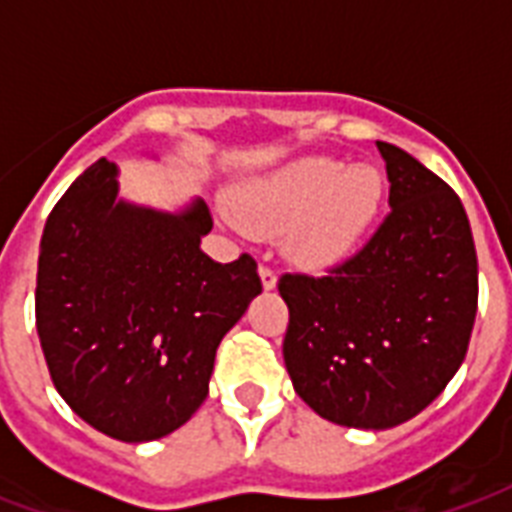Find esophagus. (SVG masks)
Wrapping results in <instances>:
<instances>
[{
  "mask_svg": "<svg viewBox=\"0 0 512 512\" xmlns=\"http://www.w3.org/2000/svg\"><path fill=\"white\" fill-rule=\"evenodd\" d=\"M260 279H263L265 289L276 287V271L268 263H260Z\"/></svg>",
  "mask_w": 512,
  "mask_h": 512,
  "instance_id": "obj_1",
  "label": "esophagus"
}]
</instances>
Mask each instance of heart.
<instances>
[{
	"label": "heart",
	"instance_id": "b5f03b06",
	"mask_svg": "<svg viewBox=\"0 0 512 512\" xmlns=\"http://www.w3.org/2000/svg\"><path fill=\"white\" fill-rule=\"evenodd\" d=\"M385 183L369 164L313 156L255 183L233 199L247 231L273 236L292 228L287 252L303 268H329L358 247L380 215Z\"/></svg>",
	"mask_w": 512,
	"mask_h": 512
}]
</instances>
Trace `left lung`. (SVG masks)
I'll return each mask as SVG.
<instances>
[{
    "mask_svg": "<svg viewBox=\"0 0 512 512\" xmlns=\"http://www.w3.org/2000/svg\"><path fill=\"white\" fill-rule=\"evenodd\" d=\"M388 204L377 231L324 276L281 273L284 364L324 420L382 430L441 396L468 353L478 260L460 196L398 146L377 140Z\"/></svg>",
    "mask_w": 512,
    "mask_h": 512,
    "instance_id": "1",
    "label": "left lung"
}]
</instances>
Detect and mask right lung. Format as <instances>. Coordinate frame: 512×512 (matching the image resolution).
<instances>
[{
  "label": "right lung",
  "mask_w": 512,
  "mask_h": 512,
  "mask_svg": "<svg viewBox=\"0 0 512 512\" xmlns=\"http://www.w3.org/2000/svg\"><path fill=\"white\" fill-rule=\"evenodd\" d=\"M212 215L196 201L162 215L116 201L100 159L52 207L36 271V332L52 385L100 433L140 444L191 420L225 332L263 292L244 255L201 252Z\"/></svg>",
  "instance_id": "right-lung-1"
}]
</instances>
